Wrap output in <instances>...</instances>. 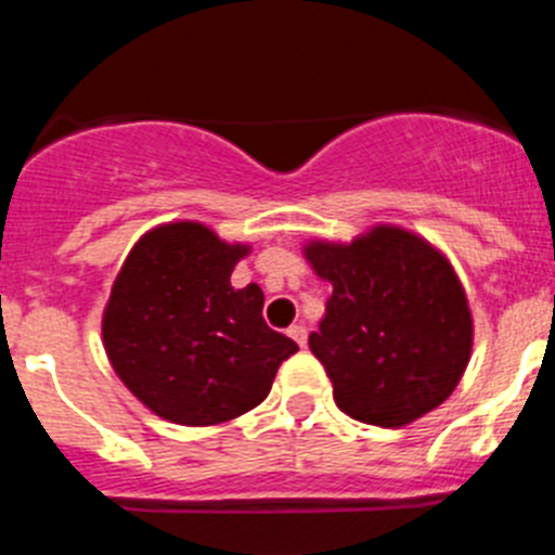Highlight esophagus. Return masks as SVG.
Returning a JSON list of instances; mask_svg holds the SVG:
<instances>
[{
    "label": "esophagus",
    "instance_id": "esophagus-1",
    "mask_svg": "<svg viewBox=\"0 0 555 555\" xmlns=\"http://www.w3.org/2000/svg\"><path fill=\"white\" fill-rule=\"evenodd\" d=\"M288 336H292L294 341H297V345H300V347H306L308 331L302 325H292V327H288Z\"/></svg>",
    "mask_w": 555,
    "mask_h": 555
}]
</instances>
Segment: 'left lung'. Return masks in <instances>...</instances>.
<instances>
[{"mask_svg":"<svg viewBox=\"0 0 555 555\" xmlns=\"http://www.w3.org/2000/svg\"><path fill=\"white\" fill-rule=\"evenodd\" d=\"M302 253L333 286L308 347L338 409L358 423L400 428L442 405L473 352V313L448 258L395 224L350 244L311 242Z\"/></svg>","mask_w":555,"mask_h":555,"instance_id":"8db88e82","label":"left lung"}]
</instances>
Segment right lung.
I'll return each mask as SVG.
<instances>
[{
  "mask_svg": "<svg viewBox=\"0 0 555 555\" xmlns=\"http://www.w3.org/2000/svg\"><path fill=\"white\" fill-rule=\"evenodd\" d=\"M249 253L199 222L135 242L116 274L102 341L121 384L169 423L219 425L263 403L297 345L263 322L261 286L233 288Z\"/></svg>",
  "mask_w": 555,
  "mask_h": 555,
  "instance_id": "right-lung-1",
  "label": "right lung"
}]
</instances>
